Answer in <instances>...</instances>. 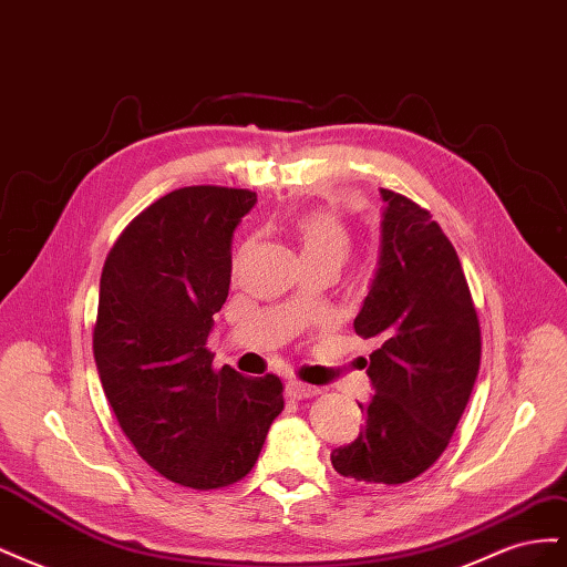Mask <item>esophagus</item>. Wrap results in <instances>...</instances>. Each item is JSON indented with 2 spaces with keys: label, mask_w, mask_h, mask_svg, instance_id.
I'll return each mask as SVG.
<instances>
[{
  "label": "esophagus",
  "mask_w": 567,
  "mask_h": 567,
  "mask_svg": "<svg viewBox=\"0 0 567 567\" xmlns=\"http://www.w3.org/2000/svg\"><path fill=\"white\" fill-rule=\"evenodd\" d=\"M286 392H288V398H293V400H307V398H315V394H319L321 390L315 385H307L302 381H288Z\"/></svg>",
  "instance_id": "obj_1"
}]
</instances>
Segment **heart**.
<instances>
[{
  "mask_svg": "<svg viewBox=\"0 0 567 567\" xmlns=\"http://www.w3.org/2000/svg\"><path fill=\"white\" fill-rule=\"evenodd\" d=\"M293 234L307 262H338L348 260L352 250V234L346 221L329 210L305 213L293 221Z\"/></svg>",
  "mask_w": 567,
  "mask_h": 567,
  "instance_id": "heart-1",
  "label": "heart"
}]
</instances>
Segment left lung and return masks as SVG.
<instances>
[{
	"instance_id": "1",
	"label": "left lung",
	"mask_w": 567,
	"mask_h": 567,
	"mask_svg": "<svg viewBox=\"0 0 567 567\" xmlns=\"http://www.w3.org/2000/svg\"><path fill=\"white\" fill-rule=\"evenodd\" d=\"M381 260L354 331L369 354L373 398L359 437L331 454L357 483L402 485L447 450L480 369V321L466 274L433 215L381 188Z\"/></svg>"
}]
</instances>
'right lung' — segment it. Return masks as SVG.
I'll list each match as a JSON object with an SVG mask.
<instances>
[{"label":"right lung","instance_id":"right-lung-1","mask_svg":"<svg viewBox=\"0 0 567 567\" xmlns=\"http://www.w3.org/2000/svg\"><path fill=\"white\" fill-rule=\"evenodd\" d=\"M257 196L184 186L120 234L99 286L94 359L113 414L153 471L192 489L238 483L284 409L274 373L213 369L205 348L229 296L231 236Z\"/></svg>","mask_w":567,"mask_h":567}]
</instances>
